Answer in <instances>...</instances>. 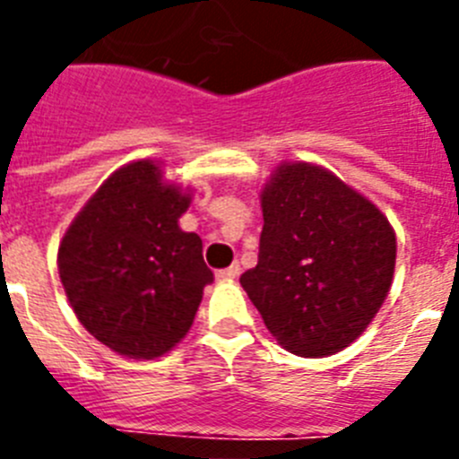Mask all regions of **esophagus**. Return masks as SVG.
Returning a JSON list of instances; mask_svg holds the SVG:
<instances>
[{"mask_svg": "<svg viewBox=\"0 0 459 459\" xmlns=\"http://www.w3.org/2000/svg\"><path fill=\"white\" fill-rule=\"evenodd\" d=\"M238 273H241V266H238L237 262H234L232 266H227V269L218 271V278H221V280H234Z\"/></svg>", "mask_w": 459, "mask_h": 459, "instance_id": "esophagus-1", "label": "esophagus"}]
</instances>
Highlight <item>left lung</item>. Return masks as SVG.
I'll return each mask as SVG.
<instances>
[{
	"label": "left lung",
	"instance_id": "obj_1",
	"mask_svg": "<svg viewBox=\"0 0 459 459\" xmlns=\"http://www.w3.org/2000/svg\"><path fill=\"white\" fill-rule=\"evenodd\" d=\"M257 266L241 287L287 351L331 356L354 342L391 290L395 234L328 169L287 163L262 190Z\"/></svg>",
	"mask_w": 459,
	"mask_h": 459
}]
</instances>
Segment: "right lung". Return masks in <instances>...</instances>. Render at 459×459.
I'll return each mask as SVG.
<instances>
[{
    "instance_id": "1",
    "label": "right lung",
    "mask_w": 459,
    "mask_h": 459,
    "mask_svg": "<svg viewBox=\"0 0 459 459\" xmlns=\"http://www.w3.org/2000/svg\"><path fill=\"white\" fill-rule=\"evenodd\" d=\"M190 204L160 168L140 160L117 169L59 246V278L80 324L117 354L156 359L193 326L213 271L202 238L184 232Z\"/></svg>"
}]
</instances>
